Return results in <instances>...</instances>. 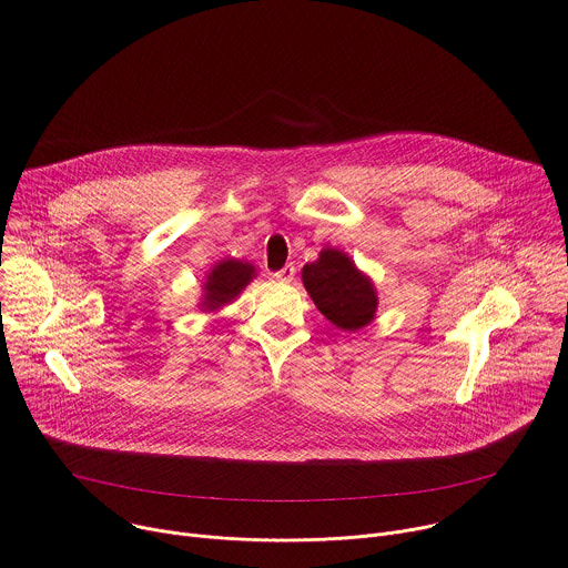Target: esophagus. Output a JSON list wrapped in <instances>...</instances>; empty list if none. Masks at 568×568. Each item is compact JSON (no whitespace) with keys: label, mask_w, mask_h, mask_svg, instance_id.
<instances>
[{"label":"esophagus","mask_w":568,"mask_h":568,"mask_svg":"<svg viewBox=\"0 0 568 568\" xmlns=\"http://www.w3.org/2000/svg\"><path fill=\"white\" fill-rule=\"evenodd\" d=\"M294 272H296V267L290 263V265H285V267H281L278 272H274L272 276L276 278V281H292L294 278Z\"/></svg>","instance_id":"obj_1"}]
</instances>
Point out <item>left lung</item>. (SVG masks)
<instances>
[{"instance_id": "8db88e82", "label": "left lung", "mask_w": 568, "mask_h": 568, "mask_svg": "<svg viewBox=\"0 0 568 568\" xmlns=\"http://www.w3.org/2000/svg\"><path fill=\"white\" fill-rule=\"evenodd\" d=\"M303 285L318 312L343 332H356L376 316L378 296L372 278L336 247H325L318 261L303 267Z\"/></svg>"}]
</instances>
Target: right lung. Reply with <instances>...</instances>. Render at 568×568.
Masks as SVG:
<instances>
[{
  "mask_svg": "<svg viewBox=\"0 0 568 568\" xmlns=\"http://www.w3.org/2000/svg\"><path fill=\"white\" fill-rule=\"evenodd\" d=\"M254 276L256 267L252 263H243L236 258H223L221 263H216L203 285V312H214L232 303Z\"/></svg>",
  "mask_w": 568,
  "mask_h": 568,
  "instance_id": "1",
  "label": "right lung"
}]
</instances>
